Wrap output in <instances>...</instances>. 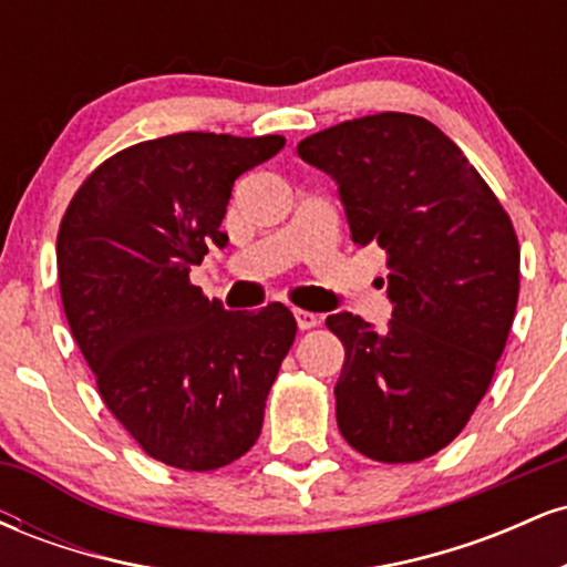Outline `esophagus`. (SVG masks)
I'll list each match as a JSON object with an SVG mask.
<instances>
[{"label":"esophagus","mask_w":567,"mask_h":567,"mask_svg":"<svg viewBox=\"0 0 567 567\" xmlns=\"http://www.w3.org/2000/svg\"><path fill=\"white\" fill-rule=\"evenodd\" d=\"M292 317H296L298 328H301V330H309V328H315V324H320V315H315V311L292 309Z\"/></svg>","instance_id":"1"}]
</instances>
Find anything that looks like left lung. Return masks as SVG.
Wrapping results in <instances>:
<instances>
[{"mask_svg": "<svg viewBox=\"0 0 567 567\" xmlns=\"http://www.w3.org/2000/svg\"><path fill=\"white\" fill-rule=\"evenodd\" d=\"M298 157L336 181L354 245H379L389 266L386 330L351 311L324 320L347 351L338 429L381 464L424 461L458 437L496 373L517 309V234L424 116L341 122L298 143Z\"/></svg>", "mask_w": 567, "mask_h": 567, "instance_id": "1", "label": "left lung"}]
</instances>
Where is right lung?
I'll return each mask as SVG.
<instances>
[{
  "label": "right lung",
  "instance_id": "add662e5",
  "mask_svg": "<svg viewBox=\"0 0 567 567\" xmlns=\"http://www.w3.org/2000/svg\"><path fill=\"white\" fill-rule=\"evenodd\" d=\"M282 135L175 133L114 154L80 186L58 231V282L97 392L162 464L210 472L256 445L296 338L282 303L226 311L188 282L220 231L239 175Z\"/></svg>",
  "mask_w": 567,
  "mask_h": 567
}]
</instances>
